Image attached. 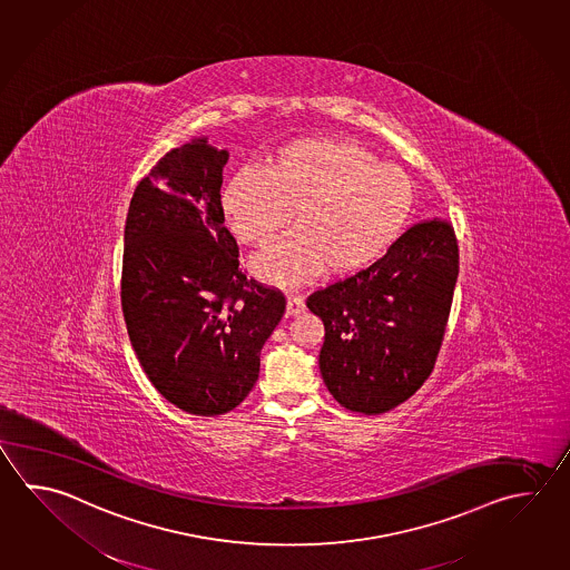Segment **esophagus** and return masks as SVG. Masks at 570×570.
Segmentation results:
<instances>
[{"label": "esophagus", "mask_w": 570, "mask_h": 570, "mask_svg": "<svg viewBox=\"0 0 570 570\" xmlns=\"http://www.w3.org/2000/svg\"><path fill=\"white\" fill-rule=\"evenodd\" d=\"M301 312H304V301H302V296L291 294V296L286 298V316H296V314H301Z\"/></svg>", "instance_id": "34e87169"}]
</instances>
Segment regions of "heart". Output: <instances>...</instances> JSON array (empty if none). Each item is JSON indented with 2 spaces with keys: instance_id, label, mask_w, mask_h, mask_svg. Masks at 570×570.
Instances as JSON below:
<instances>
[{
  "instance_id": "b5f03b06",
  "label": "heart",
  "mask_w": 570,
  "mask_h": 570,
  "mask_svg": "<svg viewBox=\"0 0 570 570\" xmlns=\"http://www.w3.org/2000/svg\"><path fill=\"white\" fill-rule=\"evenodd\" d=\"M415 183L358 142L296 140L266 171H237L222 194L227 224L246 246H268L292 214L294 234L254 259L259 278L301 286L323 269L346 276L379 258L407 224Z\"/></svg>"
}]
</instances>
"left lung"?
Instances as JSON below:
<instances>
[{
  "label": "left lung",
  "instance_id": "1",
  "mask_svg": "<svg viewBox=\"0 0 570 570\" xmlns=\"http://www.w3.org/2000/svg\"><path fill=\"white\" fill-rule=\"evenodd\" d=\"M458 272L453 226L433 217L409 227L368 268L312 292L306 306L324 323L318 365L343 407L387 413L428 381Z\"/></svg>",
  "mask_w": 570,
  "mask_h": 570
}]
</instances>
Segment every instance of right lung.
<instances>
[{"mask_svg": "<svg viewBox=\"0 0 570 570\" xmlns=\"http://www.w3.org/2000/svg\"><path fill=\"white\" fill-rule=\"evenodd\" d=\"M227 157L205 139L169 150L140 179L125 224L120 304L130 344L153 387L202 417L247 397L286 311L278 288L239 269L219 194Z\"/></svg>", "mask_w": 570, "mask_h": 570, "instance_id": "right-lung-1", "label": "right lung"}]
</instances>
